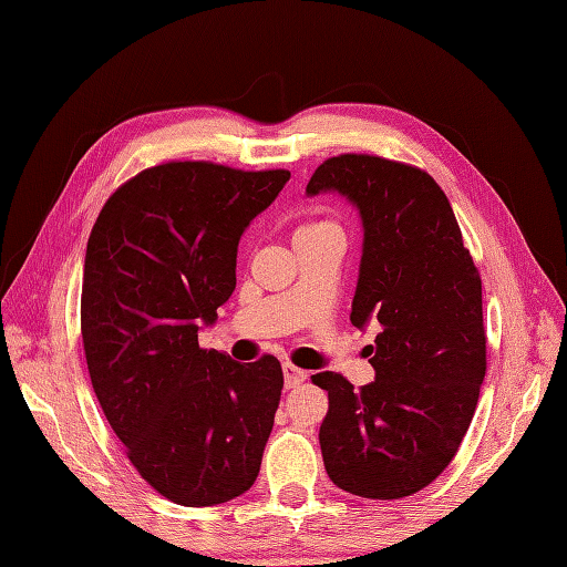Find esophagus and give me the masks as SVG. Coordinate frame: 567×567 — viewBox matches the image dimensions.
I'll list each match as a JSON object with an SVG mask.
<instances>
[{"instance_id": "esophagus-1", "label": "esophagus", "mask_w": 567, "mask_h": 567, "mask_svg": "<svg viewBox=\"0 0 567 567\" xmlns=\"http://www.w3.org/2000/svg\"><path fill=\"white\" fill-rule=\"evenodd\" d=\"M282 373H285V388H287V390L301 385L303 381H307V375H309L307 371L297 369L295 364H285V367H282Z\"/></svg>"}]
</instances>
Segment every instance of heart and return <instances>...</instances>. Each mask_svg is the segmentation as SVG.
Segmentation results:
<instances>
[{"instance_id":"b5f03b06","label":"heart","mask_w":567,"mask_h":567,"mask_svg":"<svg viewBox=\"0 0 567 567\" xmlns=\"http://www.w3.org/2000/svg\"><path fill=\"white\" fill-rule=\"evenodd\" d=\"M321 227H328V223H309V225L299 227L297 231H311V229H321Z\"/></svg>"}]
</instances>
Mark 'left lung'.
I'll return each mask as SVG.
<instances>
[{
	"label": "left lung",
	"mask_w": 567,
	"mask_h": 567,
	"mask_svg": "<svg viewBox=\"0 0 567 567\" xmlns=\"http://www.w3.org/2000/svg\"><path fill=\"white\" fill-rule=\"evenodd\" d=\"M307 194H340L361 217L350 321L381 323L367 347L375 381L328 390L321 453L330 482L361 498L412 496L439 476L467 433L486 375L482 280L447 196L426 172L375 155L330 157Z\"/></svg>",
	"instance_id": "left-lung-1"
}]
</instances>
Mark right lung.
Listing matches in <instances>:
<instances>
[{"label":"right lung","instance_id":"right-lung-1","mask_svg":"<svg viewBox=\"0 0 567 567\" xmlns=\"http://www.w3.org/2000/svg\"><path fill=\"white\" fill-rule=\"evenodd\" d=\"M287 182V169L157 165L120 186L91 231L81 289L91 383L138 474L179 505L241 496L264 460L280 361L200 350L198 330L235 292L244 229Z\"/></svg>","mask_w":567,"mask_h":567}]
</instances>
